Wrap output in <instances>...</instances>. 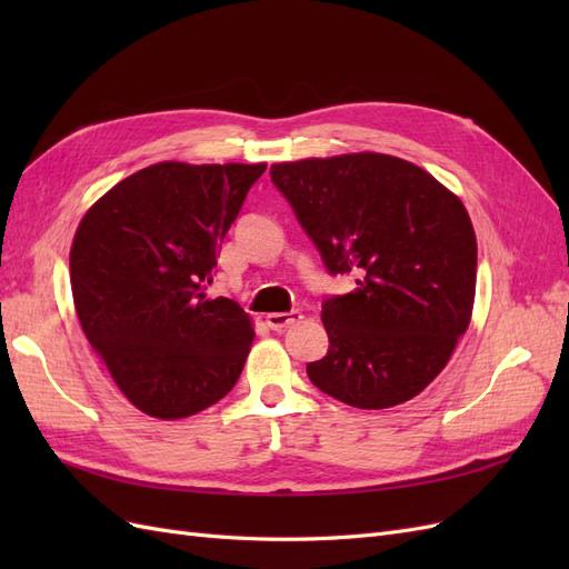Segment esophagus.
<instances>
[{
	"instance_id": "obj_1",
	"label": "esophagus",
	"mask_w": 569,
	"mask_h": 569,
	"mask_svg": "<svg viewBox=\"0 0 569 569\" xmlns=\"http://www.w3.org/2000/svg\"><path fill=\"white\" fill-rule=\"evenodd\" d=\"M299 320H301V313H299V311L270 313V316H266L268 327H270V330H274V332H282V330H287L289 325H295V322H299Z\"/></svg>"
}]
</instances>
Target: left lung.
<instances>
[{
    "label": "left lung",
    "instance_id": "obj_1",
    "mask_svg": "<svg viewBox=\"0 0 569 569\" xmlns=\"http://www.w3.org/2000/svg\"><path fill=\"white\" fill-rule=\"evenodd\" d=\"M330 274L327 356L311 382L353 408L410 401L446 368L472 316L477 239L462 201L416 163L360 151L270 166Z\"/></svg>",
    "mask_w": 569,
    "mask_h": 569
}]
</instances>
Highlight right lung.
Instances as JSON below:
<instances>
[{
  "mask_svg": "<svg viewBox=\"0 0 569 569\" xmlns=\"http://www.w3.org/2000/svg\"><path fill=\"white\" fill-rule=\"evenodd\" d=\"M266 163L137 170L80 220L71 289L82 332L116 387L142 412L180 420L220 401L253 341L232 299L203 295Z\"/></svg>",
  "mask_w": 569,
  "mask_h": 569,
  "instance_id": "obj_1",
  "label": "right lung"
}]
</instances>
